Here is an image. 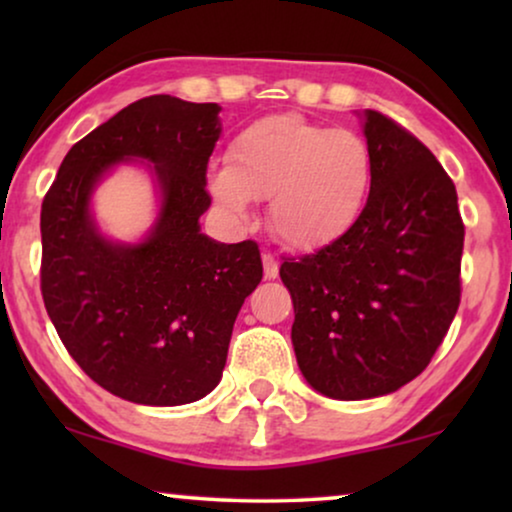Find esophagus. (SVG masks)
I'll return each instance as SVG.
<instances>
[{
	"label": "esophagus",
	"instance_id": "34e87169",
	"mask_svg": "<svg viewBox=\"0 0 512 512\" xmlns=\"http://www.w3.org/2000/svg\"><path fill=\"white\" fill-rule=\"evenodd\" d=\"M263 270L268 279H275L279 275V263H277V258L270 254V251H265L263 254Z\"/></svg>",
	"mask_w": 512,
	"mask_h": 512
}]
</instances>
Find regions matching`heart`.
<instances>
[{
  "label": "heart",
  "mask_w": 512,
  "mask_h": 512,
  "mask_svg": "<svg viewBox=\"0 0 512 512\" xmlns=\"http://www.w3.org/2000/svg\"><path fill=\"white\" fill-rule=\"evenodd\" d=\"M373 179V151L359 132L277 114L233 139L228 167L212 174V193L233 216H247L251 198H270L272 233L310 251L340 240L359 221Z\"/></svg>",
  "instance_id": "1"
}]
</instances>
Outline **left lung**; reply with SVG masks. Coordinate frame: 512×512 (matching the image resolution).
Returning <instances> with one entry per match:
<instances>
[{"instance_id":"obj_1","label":"left lung","mask_w":512,"mask_h":512,"mask_svg":"<svg viewBox=\"0 0 512 512\" xmlns=\"http://www.w3.org/2000/svg\"><path fill=\"white\" fill-rule=\"evenodd\" d=\"M375 179L340 240L284 258L300 373L319 394L361 401L429 366L461 300L464 221L436 156L394 118L368 109Z\"/></svg>"}]
</instances>
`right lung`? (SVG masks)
<instances>
[{
  "instance_id": "1",
  "label": "right lung",
  "mask_w": 512,
  "mask_h": 512,
  "mask_svg": "<svg viewBox=\"0 0 512 512\" xmlns=\"http://www.w3.org/2000/svg\"><path fill=\"white\" fill-rule=\"evenodd\" d=\"M221 107L172 95L132 102L76 142L41 202V296L90 380L125 401L184 405L221 380L244 298L263 277L254 240L200 233ZM154 163L164 207L142 245H111L87 212L121 159Z\"/></svg>"
}]
</instances>
